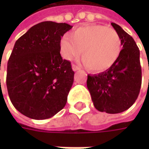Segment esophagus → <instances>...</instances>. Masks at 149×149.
Segmentation results:
<instances>
[{
	"label": "esophagus",
	"mask_w": 149,
	"mask_h": 149,
	"mask_svg": "<svg viewBox=\"0 0 149 149\" xmlns=\"http://www.w3.org/2000/svg\"><path fill=\"white\" fill-rule=\"evenodd\" d=\"M72 70L73 71H78V70H80V68L78 67V66H77V65H72Z\"/></svg>",
	"instance_id": "34e87169"
}]
</instances>
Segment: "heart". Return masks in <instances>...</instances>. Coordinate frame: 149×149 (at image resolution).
<instances>
[{"instance_id":"b5f03b06","label":"heart","mask_w":149,"mask_h":149,"mask_svg":"<svg viewBox=\"0 0 149 149\" xmlns=\"http://www.w3.org/2000/svg\"><path fill=\"white\" fill-rule=\"evenodd\" d=\"M60 52L65 60L81 54L90 71L101 72L109 69L118 60L121 50L120 36L112 28L88 24L75 29L60 40Z\"/></svg>"}]
</instances>
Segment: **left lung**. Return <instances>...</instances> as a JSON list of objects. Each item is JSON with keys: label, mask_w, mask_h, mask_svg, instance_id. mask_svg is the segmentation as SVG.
Masks as SVG:
<instances>
[{"label": "left lung", "mask_w": 149, "mask_h": 149, "mask_svg": "<svg viewBox=\"0 0 149 149\" xmlns=\"http://www.w3.org/2000/svg\"><path fill=\"white\" fill-rule=\"evenodd\" d=\"M121 40L118 60L106 71L88 75L87 87L94 107L110 114L127 110L135 103L141 86L140 50L133 38L120 25L111 23Z\"/></svg>", "instance_id": "8db88e82"}]
</instances>
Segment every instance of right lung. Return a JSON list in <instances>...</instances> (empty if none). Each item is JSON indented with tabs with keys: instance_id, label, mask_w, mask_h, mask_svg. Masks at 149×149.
<instances>
[{
	"instance_id": "1",
	"label": "right lung",
	"mask_w": 149,
	"mask_h": 149,
	"mask_svg": "<svg viewBox=\"0 0 149 149\" xmlns=\"http://www.w3.org/2000/svg\"><path fill=\"white\" fill-rule=\"evenodd\" d=\"M72 28L66 23L44 21L15 43L6 84L12 104L25 116L49 119L65 106L74 72L71 62L62 59L59 44Z\"/></svg>"
}]
</instances>
